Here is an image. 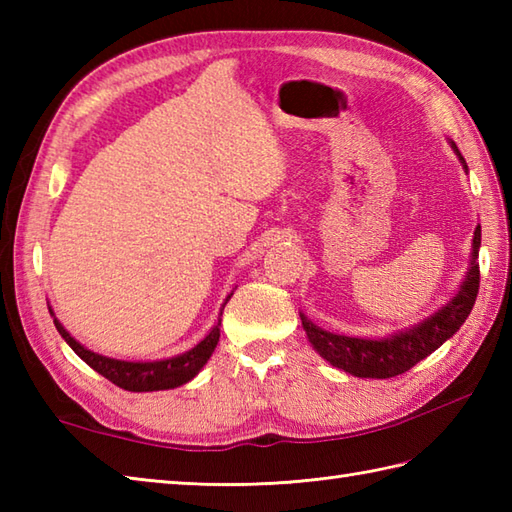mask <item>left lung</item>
<instances>
[{"instance_id":"8db88e82","label":"left lung","mask_w":512,"mask_h":512,"mask_svg":"<svg viewBox=\"0 0 512 512\" xmlns=\"http://www.w3.org/2000/svg\"><path fill=\"white\" fill-rule=\"evenodd\" d=\"M451 147L458 154L462 167L466 169V160L462 158L460 149L451 140ZM469 171V169H466ZM482 244V228L477 226L473 233V250H471V266L466 273L462 286L447 306H442L431 317L413 325L409 330L389 334L387 339H356V336L334 334L321 330L314 325L306 314H301V325L306 330L308 339L314 350H317L330 365L343 369V372L358 378H394L405 374L409 369L427 358L431 352L451 339V336L462 328V323L469 317L477 290H480V255Z\"/></svg>"}]
</instances>
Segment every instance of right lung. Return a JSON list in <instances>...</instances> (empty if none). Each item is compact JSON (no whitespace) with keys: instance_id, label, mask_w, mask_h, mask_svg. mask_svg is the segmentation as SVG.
Segmentation results:
<instances>
[{"instance_id":"add662e5","label":"right lung","mask_w":512,"mask_h":512,"mask_svg":"<svg viewBox=\"0 0 512 512\" xmlns=\"http://www.w3.org/2000/svg\"><path fill=\"white\" fill-rule=\"evenodd\" d=\"M231 297H226V301ZM224 301V306H226ZM222 306V310H224ZM52 314V310H50ZM54 317V314H52ZM222 317V312H220ZM54 325H57L59 334L68 343L74 354L81 358V361L88 363L94 372H99L107 380H112L116 387L127 389V391H158V389H173L180 387L184 383L200 372V369L209 361L217 341H220V325L222 319H217L213 325V330L204 336V341H200L195 347H191L189 352L171 356V358H162V361H147V363H132V361H118V358L110 356H101L88 347H83L79 341L70 336V332L63 328V325L54 319Z\"/></svg>"}]
</instances>
